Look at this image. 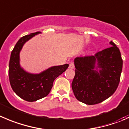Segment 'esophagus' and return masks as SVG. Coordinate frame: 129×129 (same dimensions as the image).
<instances>
[{"label": "esophagus", "mask_w": 129, "mask_h": 129, "mask_svg": "<svg viewBox=\"0 0 129 129\" xmlns=\"http://www.w3.org/2000/svg\"><path fill=\"white\" fill-rule=\"evenodd\" d=\"M69 68L71 69H74V65L73 63H71L69 64Z\"/></svg>", "instance_id": "1"}]
</instances>
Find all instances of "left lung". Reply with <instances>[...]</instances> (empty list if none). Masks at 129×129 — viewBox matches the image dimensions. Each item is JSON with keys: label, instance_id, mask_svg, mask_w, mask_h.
Instances as JSON below:
<instances>
[{"label": "left lung", "instance_id": "1", "mask_svg": "<svg viewBox=\"0 0 129 129\" xmlns=\"http://www.w3.org/2000/svg\"><path fill=\"white\" fill-rule=\"evenodd\" d=\"M110 48L94 56L74 59L75 76L72 89L76 99L86 105L101 103L110 97L118 86L123 60L118 47Z\"/></svg>", "mask_w": 129, "mask_h": 129}]
</instances>
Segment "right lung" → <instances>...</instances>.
Wrapping results in <instances>:
<instances>
[{"instance_id":"obj_1","label":"right lung","mask_w":129,"mask_h":129,"mask_svg":"<svg viewBox=\"0 0 129 129\" xmlns=\"http://www.w3.org/2000/svg\"><path fill=\"white\" fill-rule=\"evenodd\" d=\"M41 33L38 31L20 38L11 52L9 66V77L12 90L19 97L29 102L47 96L52 89L54 80L69 67L67 63L52 66L39 74L29 73L21 67L20 52L24 45Z\"/></svg>"}]
</instances>
